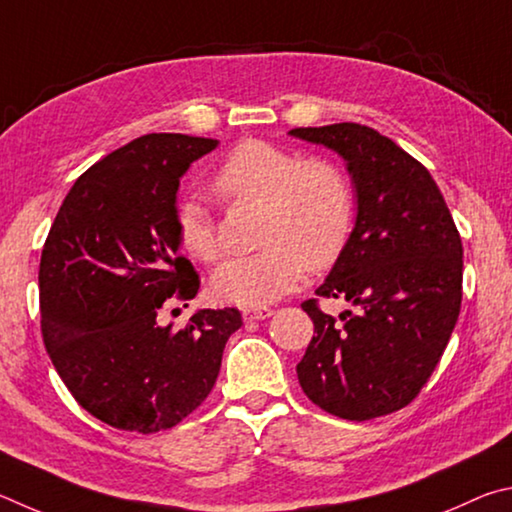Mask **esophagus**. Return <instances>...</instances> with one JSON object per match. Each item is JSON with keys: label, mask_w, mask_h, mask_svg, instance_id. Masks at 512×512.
Wrapping results in <instances>:
<instances>
[{"label": "esophagus", "mask_w": 512, "mask_h": 512, "mask_svg": "<svg viewBox=\"0 0 512 512\" xmlns=\"http://www.w3.org/2000/svg\"><path fill=\"white\" fill-rule=\"evenodd\" d=\"M274 315L272 308H247L242 310V319L245 321H263V319H270Z\"/></svg>", "instance_id": "obj_1"}]
</instances>
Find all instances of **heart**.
I'll return each mask as SVG.
<instances>
[{
    "mask_svg": "<svg viewBox=\"0 0 512 512\" xmlns=\"http://www.w3.org/2000/svg\"><path fill=\"white\" fill-rule=\"evenodd\" d=\"M213 191L231 202H265V249L224 261L211 290L224 303L263 308L297 288L306 267L328 270L344 254L353 231V191L328 161H303L267 141H245L213 175ZM177 242L200 263H215L220 240L202 200L188 197L175 211Z\"/></svg>",
    "mask_w": 512,
    "mask_h": 512,
    "instance_id": "obj_1",
    "label": "heart"
}]
</instances>
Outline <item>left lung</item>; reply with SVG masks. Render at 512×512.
<instances>
[{
    "label": "left lung",
    "instance_id": "1",
    "mask_svg": "<svg viewBox=\"0 0 512 512\" xmlns=\"http://www.w3.org/2000/svg\"><path fill=\"white\" fill-rule=\"evenodd\" d=\"M346 161L355 188V224L319 297L346 299L339 324L303 310L315 337L297 364L299 384L324 411L371 420L407 407L450 342L461 310L463 245L429 170L389 137L360 123L297 128Z\"/></svg>",
    "mask_w": 512,
    "mask_h": 512
}]
</instances>
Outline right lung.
<instances>
[{
	"label": "right lung",
	"mask_w": 512,
	"mask_h": 512,
	"mask_svg": "<svg viewBox=\"0 0 512 512\" xmlns=\"http://www.w3.org/2000/svg\"><path fill=\"white\" fill-rule=\"evenodd\" d=\"M215 148L186 134L130 141L76 179L44 242V346L78 405L116 429L152 434L200 407L242 326L236 308L195 310L182 330L157 321L166 299L200 290L179 256L177 191Z\"/></svg>",
	"instance_id": "add662e5"
}]
</instances>
